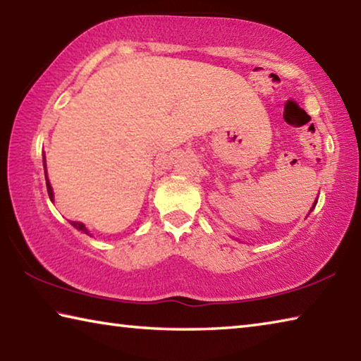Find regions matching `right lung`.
Listing matches in <instances>:
<instances>
[{"label":"right lung","mask_w":361,"mask_h":361,"mask_svg":"<svg viewBox=\"0 0 361 361\" xmlns=\"http://www.w3.org/2000/svg\"><path fill=\"white\" fill-rule=\"evenodd\" d=\"M44 173H46V159H44ZM46 186H47V194H49V197H51V200L54 199V192H52V188H51V183H49V180H47V175H46ZM71 226L73 228H76L78 231H82L84 234H87L89 235V231L85 229V226L82 224V223H76V221H71Z\"/></svg>","instance_id":"add662e5"}]
</instances>
